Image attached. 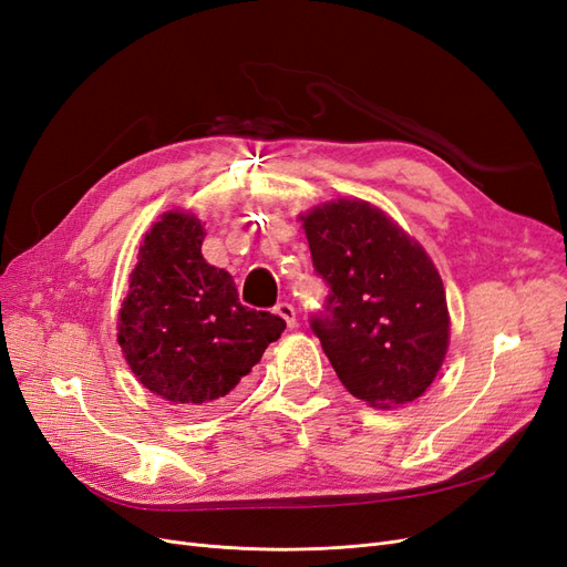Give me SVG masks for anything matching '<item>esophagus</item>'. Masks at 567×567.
I'll use <instances>...</instances> for the list:
<instances>
[{"label":"esophagus","instance_id":"obj_1","mask_svg":"<svg viewBox=\"0 0 567 567\" xmlns=\"http://www.w3.org/2000/svg\"><path fill=\"white\" fill-rule=\"evenodd\" d=\"M274 312H277V315L288 323V329H296V326H298V319H296V307L290 305V302H279L277 307H274Z\"/></svg>","mask_w":567,"mask_h":567}]
</instances>
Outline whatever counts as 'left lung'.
Wrapping results in <instances>:
<instances>
[{
	"label": "left lung",
	"mask_w": 567,
	"mask_h": 567,
	"mask_svg": "<svg viewBox=\"0 0 567 567\" xmlns=\"http://www.w3.org/2000/svg\"><path fill=\"white\" fill-rule=\"evenodd\" d=\"M300 219L315 271L329 286L310 326L340 383L379 409L419 400L450 346L433 260L367 200L338 198Z\"/></svg>",
	"instance_id": "1"
}]
</instances>
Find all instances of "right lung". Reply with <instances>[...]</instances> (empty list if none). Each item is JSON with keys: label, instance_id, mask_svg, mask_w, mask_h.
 <instances>
[{"label": "right lung", "instance_id": "right-lung-1", "mask_svg": "<svg viewBox=\"0 0 567 567\" xmlns=\"http://www.w3.org/2000/svg\"><path fill=\"white\" fill-rule=\"evenodd\" d=\"M196 215L169 210L146 231L120 307L117 342L153 394L188 411L225 406L286 321L238 302L231 274L205 262Z\"/></svg>", "mask_w": 567, "mask_h": 567}]
</instances>
